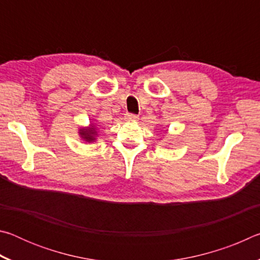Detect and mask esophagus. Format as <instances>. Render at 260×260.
<instances>
[{"instance_id":"obj_1","label":"esophagus","mask_w":260,"mask_h":260,"mask_svg":"<svg viewBox=\"0 0 260 260\" xmlns=\"http://www.w3.org/2000/svg\"><path fill=\"white\" fill-rule=\"evenodd\" d=\"M126 119L127 120H131V121H134V120H138L139 119V116H136L134 113H128L126 116Z\"/></svg>"}]
</instances>
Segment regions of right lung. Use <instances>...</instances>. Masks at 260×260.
<instances>
[{
    "label": "right lung",
    "instance_id": "add662e5",
    "mask_svg": "<svg viewBox=\"0 0 260 260\" xmlns=\"http://www.w3.org/2000/svg\"><path fill=\"white\" fill-rule=\"evenodd\" d=\"M98 134V132L94 128V126L88 127V128H81L80 135L83 140H86L87 142H93L95 141V136Z\"/></svg>",
    "mask_w": 260,
    "mask_h": 260
}]
</instances>
